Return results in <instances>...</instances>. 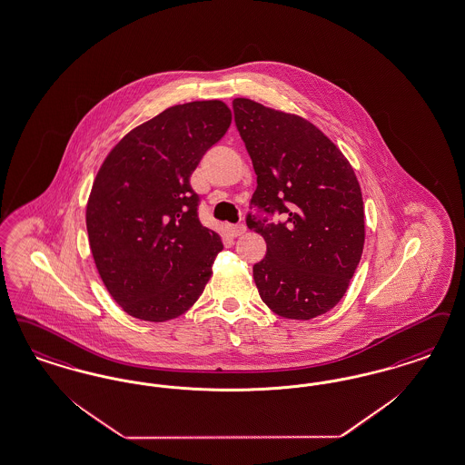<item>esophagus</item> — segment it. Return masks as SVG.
I'll list each match as a JSON object with an SVG mask.
<instances>
[{
    "label": "esophagus",
    "mask_w": 465,
    "mask_h": 465,
    "mask_svg": "<svg viewBox=\"0 0 465 465\" xmlns=\"http://www.w3.org/2000/svg\"><path fill=\"white\" fill-rule=\"evenodd\" d=\"M226 232L230 237H241L245 233V224H230L226 226Z\"/></svg>",
    "instance_id": "esophagus-1"
}]
</instances>
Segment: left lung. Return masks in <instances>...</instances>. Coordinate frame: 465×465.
I'll use <instances>...</instances> for the list:
<instances>
[{"label":"left lung","instance_id":"8db88e82","mask_svg":"<svg viewBox=\"0 0 465 465\" xmlns=\"http://www.w3.org/2000/svg\"><path fill=\"white\" fill-rule=\"evenodd\" d=\"M233 115L258 176L245 223L266 242V256L252 268L261 299L285 318L323 315L346 294L363 252L353 167L299 115L249 98L233 100ZM275 213L282 222L272 224Z\"/></svg>","mask_w":465,"mask_h":465}]
</instances>
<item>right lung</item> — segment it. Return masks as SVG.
Masks as SVG:
<instances>
[{
	"label": "right lung",
	"mask_w": 465,
	"mask_h": 465,
	"mask_svg": "<svg viewBox=\"0 0 465 465\" xmlns=\"http://www.w3.org/2000/svg\"><path fill=\"white\" fill-rule=\"evenodd\" d=\"M232 123L220 100L169 107L128 133L94 178L86 228L96 270L128 315L185 313L223 243L199 222L190 174Z\"/></svg>",
	"instance_id": "add662e5"
}]
</instances>
